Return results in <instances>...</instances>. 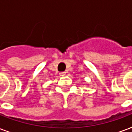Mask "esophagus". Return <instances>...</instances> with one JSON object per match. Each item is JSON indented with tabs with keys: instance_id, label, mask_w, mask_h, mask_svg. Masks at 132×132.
Segmentation results:
<instances>
[{
	"instance_id": "obj_1",
	"label": "esophagus",
	"mask_w": 132,
	"mask_h": 132,
	"mask_svg": "<svg viewBox=\"0 0 132 132\" xmlns=\"http://www.w3.org/2000/svg\"><path fill=\"white\" fill-rule=\"evenodd\" d=\"M59 74H60V76H63L66 75V72H60V73H59Z\"/></svg>"
}]
</instances>
